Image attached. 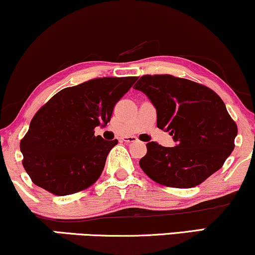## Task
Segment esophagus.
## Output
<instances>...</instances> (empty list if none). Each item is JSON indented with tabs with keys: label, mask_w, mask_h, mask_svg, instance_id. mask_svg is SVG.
<instances>
[{
	"label": "esophagus",
	"mask_w": 255,
	"mask_h": 255,
	"mask_svg": "<svg viewBox=\"0 0 255 255\" xmlns=\"http://www.w3.org/2000/svg\"><path fill=\"white\" fill-rule=\"evenodd\" d=\"M122 139H123V142H125V143L137 142V138L136 137H123Z\"/></svg>",
	"instance_id": "obj_1"
}]
</instances>
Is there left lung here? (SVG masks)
<instances>
[{"label":"left lung","mask_w":255,"mask_h":255,"mask_svg":"<svg viewBox=\"0 0 255 255\" xmlns=\"http://www.w3.org/2000/svg\"><path fill=\"white\" fill-rule=\"evenodd\" d=\"M157 112V127L172 136L174 147L146 144L140 168L157 183L193 188L224 165L234 150L237 124L214 91L172 75H144L133 86Z\"/></svg>","instance_id":"left-lung-1"}]
</instances>
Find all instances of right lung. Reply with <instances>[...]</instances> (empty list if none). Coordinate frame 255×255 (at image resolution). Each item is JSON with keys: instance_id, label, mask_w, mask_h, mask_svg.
I'll list each match as a JSON object with an SVG mask.
<instances>
[{"instance_id": "1", "label": "right lung", "mask_w": 255, "mask_h": 255, "mask_svg": "<svg viewBox=\"0 0 255 255\" xmlns=\"http://www.w3.org/2000/svg\"><path fill=\"white\" fill-rule=\"evenodd\" d=\"M136 80L97 78L53 96L31 119L20 143L22 164L33 183L65 196L98 180L118 140L94 136V128L108 125L116 103Z\"/></svg>"}]
</instances>
